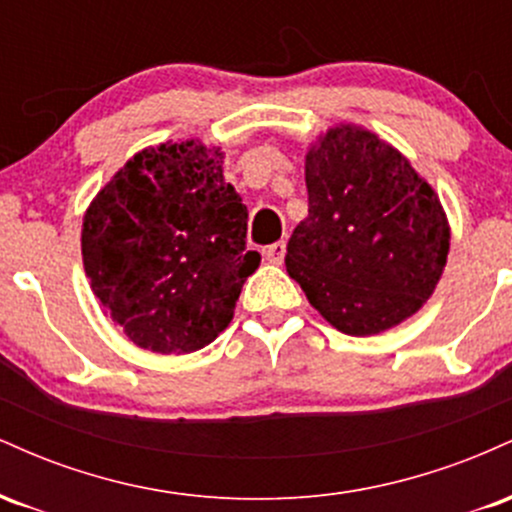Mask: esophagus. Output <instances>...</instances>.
Returning <instances> with one entry per match:
<instances>
[{"instance_id": "obj_1", "label": "esophagus", "mask_w": 512, "mask_h": 512, "mask_svg": "<svg viewBox=\"0 0 512 512\" xmlns=\"http://www.w3.org/2000/svg\"><path fill=\"white\" fill-rule=\"evenodd\" d=\"M262 255H264V260H267V262L281 264V262H284V257H286V243H284V240H279V243L267 245V248L262 250Z\"/></svg>"}]
</instances>
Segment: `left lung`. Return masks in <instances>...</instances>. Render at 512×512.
<instances>
[{
  "mask_svg": "<svg viewBox=\"0 0 512 512\" xmlns=\"http://www.w3.org/2000/svg\"><path fill=\"white\" fill-rule=\"evenodd\" d=\"M308 216L286 248V272L310 305L351 337H370L431 298L450 250L433 187L368 129H327L305 156Z\"/></svg>",
  "mask_w": 512,
  "mask_h": 512,
  "instance_id": "1",
  "label": "left lung"
}]
</instances>
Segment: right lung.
Instances as JSON below:
<instances>
[{"instance_id": "right-lung-1", "label": "right lung", "mask_w": 512, "mask_h": 512, "mask_svg": "<svg viewBox=\"0 0 512 512\" xmlns=\"http://www.w3.org/2000/svg\"><path fill=\"white\" fill-rule=\"evenodd\" d=\"M221 149L168 142L139 151L98 192L81 228L91 289L134 344L192 354L233 320L260 252L248 209L223 180Z\"/></svg>"}]
</instances>
